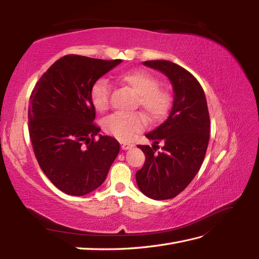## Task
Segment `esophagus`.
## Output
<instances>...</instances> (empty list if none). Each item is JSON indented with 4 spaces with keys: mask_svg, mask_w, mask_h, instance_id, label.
<instances>
[{
    "mask_svg": "<svg viewBox=\"0 0 259 259\" xmlns=\"http://www.w3.org/2000/svg\"><path fill=\"white\" fill-rule=\"evenodd\" d=\"M133 147H134V145L130 144V142H122V144H121V149L122 150H128Z\"/></svg>",
    "mask_w": 259,
    "mask_h": 259,
    "instance_id": "esophagus-1",
    "label": "esophagus"
}]
</instances>
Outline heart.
<instances>
[{"instance_id":"b5f03b06","label":"heart","mask_w":259,"mask_h":259,"mask_svg":"<svg viewBox=\"0 0 259 259\" xmlns=\"http://www.w3.org/2000/svg\"><path fill=\"white\" fill-rule=\"evenodd\" d=\"M121 83L129 87L137 95L136 104L144 111L150 121L161 119L170 107L169 93L159 87V81L155 75L145 70H135L119 76ZM111 87L106 79H98L90 88V101L99 112L109 109ZM146 125L144 115L134 113H113L103 120V130L108 135L122 141L130 140L133 136L139 133Z\"/></svg>"}]
</instances>
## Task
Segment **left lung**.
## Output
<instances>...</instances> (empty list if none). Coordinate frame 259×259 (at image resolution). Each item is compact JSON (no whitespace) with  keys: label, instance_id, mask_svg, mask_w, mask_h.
I'll return each mask as SVG.
<instances>
[{"label":"left lung","instance_id":"1","mask_svg":"<svg viewBox=\"0 0 259 259\" xmlns=\"http://www.w3.org/2000/svg\"><path fill=\"white\" fill-rule=\"evenodd\" d=\"M166 74L174 87V103L168 119L151 133L152 147H138L146 161L136 174L139 189L151 199H171L186 189L199 171L206 156L210 119L199 82L180 65L166 60L145 61ZM159 142L164 147L156 152Z\"/></svg>","mask_w":259,"mask_h":259}]
</instances>
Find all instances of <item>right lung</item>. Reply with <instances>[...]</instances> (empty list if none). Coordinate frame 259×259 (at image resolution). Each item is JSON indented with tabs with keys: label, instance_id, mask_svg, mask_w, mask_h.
<instances>
[{
	"label": "right lung",
	"instance_id": "add662e5",
	"mask_svg": "<svg viewBox=\"0 0 259 259\" xmlns=\"http://www.w3.org/2000/svg\"><path fill=\"white\" fill-rule=\"evenodd\" d=\"M121 60L68 54L57 60L30 97L29 134L38 166L51 183L72 196L97 189L118 156L120 144L99 135L89 92L93 82Z\"/></svg>",
	"mask_w": 259,
	"mask_h": 259
}]
</instances>
